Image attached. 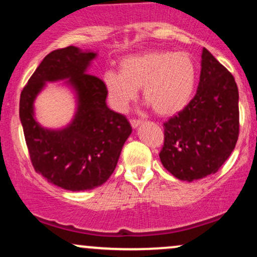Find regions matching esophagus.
<instances>
[{"mask_svg":"<svg viewBox=\"0 0 257 257\" xmlns=\"http://www.w3.org/2000/svg\"><path fill=\"white\" fill-rule=\"evenodd\" d=\"M141 123H143V122H141L140 119H131V124H132V126H133V128H134V129L138 128V126L140 125Z\"/></svg>","mask_w":257,"mask_h":257,"instance_id":"34e87169","label":"esophagus"}]
</instances>
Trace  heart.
Segmentation results:
<instances>
[{
	"mask_svg": "<svg viewBox=\"0 0 257 257\" xmlns=\"http://www.w3.org/2000/svg\"><path fill=\"white\" fill-rule=\"evenodd\" d=\"M197 69L186 52L149 51L119 61V71L102 75L108 102L125 112L143 88L144 99L159 116H173L190 104L196 87Z\"/></svg>",
	"mask_w": 257,
	"mask_h": 257,
	"instance_id": "b5f03b06",
	"label": "heart"
}]
</instances>
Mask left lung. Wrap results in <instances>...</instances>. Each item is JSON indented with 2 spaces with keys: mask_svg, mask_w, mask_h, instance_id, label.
I'll return each instance as SVG.
<instances>
[{
  "mask_svg": "<svg viewBox=\"0 0 257 257\" xmlns=\"http://www.w3.org/2000/svg\"><path fill=\"white\" fill-rule=\"evenodd\" d=\"M194 98L164 126L162 164L176 179L196 181L215 174L239 135L238 87L231 72L203 48Z\"/></svg>",
  "mask_w": 257,
  "mask_h": 257,
  "instance_id": "obj_1",
  "label": "left lung"
}]
</instances>
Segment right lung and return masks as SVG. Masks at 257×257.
<instances>
[{
  "label": "right lung",
  "instance_id": "obj_1",
  "mask_svg": "<svg viewBox=\"0 0 257 257\" xmlns=\"http://www.w3.org/2000/svg\"><path fill=\"white\" fill-rule=\"evenodd\" d=\"M96 53L69 46L49 53L20 94L19 116L31 163L47 181L69 191H87L107 181L132 134L123 114L106 105L104 83L87 73ZM67 80L76 94L78 108L70 125L43 128L33 102L46 81Z\"/></svg>",
  "mask_w": 257,
  "mask_h": 257
}]
</instances>
